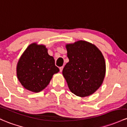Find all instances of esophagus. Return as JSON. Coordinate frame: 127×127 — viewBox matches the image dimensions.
<instances>
[{"label":"esophagus","instance_id":"1","mask_svg":"<svg viewBox=\"0 0 127 127\" xmlns=\"http://www.w3.org/2000/svg\"><path fill=\"white\" fill-rule=\"evenodd\" d=\"M63 69V66H61V67H60V72H62Z\"/></svg>","mask_w":127,"mask_h":127}]
</instances>
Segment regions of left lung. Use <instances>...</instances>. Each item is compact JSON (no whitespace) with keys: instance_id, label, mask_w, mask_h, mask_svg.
<instances>
[{"instance_id":"obj_1","label":"left lung","mask_w":127,"mask_h":127,"mask_svg":"<svg viewBox=\"0 0 127 127\" xmlns=\"http://www.w3.org/2000/svg\"><path fill=\"white\" fill-rule=\"evenodd\" d=\"M69 61L65 65L63 75L68 87L75 95L87 97L102 85L106 64L100 50L95 45L78 41L66 46Z\"/></svg>"}]
</instances>
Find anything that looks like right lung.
<instances>
[{
	"label": "right lung",
	"mask_w": 127,
	"mask_h": 127,
	"mask_svg": "<svg viewBox=\"0 0 127 127\" xmlns=\"http://www.w3.org/2000/svg\"><path fill=\"white\" fill-rule=\"evenodd\" d=\"M16 70L21 85L33 93L43 90L53 74L60 71L53 57L48 54L46 46L36 43L31 44L27 48L19 60Z\"/></svg>",
	"instance_id": "right-lung-1"
}]
</instances>
